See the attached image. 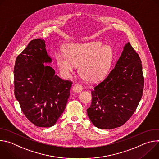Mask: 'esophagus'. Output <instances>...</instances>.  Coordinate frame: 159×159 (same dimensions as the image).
<instances>
[{"label":"esophagus","mask_w":159,"mask_h":159,"mask_svg":"<svg viewBox=\"0 0 159 159\" xmlns=\"http://www.w3.org/2000/svg\"><path fill=\"white\" fill-rule=\"evenodd\" d=\"M82 89H83V88H82V85H80V84H78L74 85L72 88L73 91L75 93H80L82 91Z\"/></svg>","instance_id":"1"}]
</instances>
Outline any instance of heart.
<instances>
[{
  "mask_svg": "<svg viewBox=\"0 0 159 159\" xmlns=\"http://www.w3.org/2000/svg\"><path fill=\"white\" fill-rule=\"evenodd\" d=\"M65 52H58L56 60L65 77H69L79 65V73L86 81L98 82L108 74L114 58V52L109 45L100 41L70 43Z\"/></svg>",
  "mask_w": 159,
  "mask_h": 159,
  "instance_id": "obj_1",
  "label": "heart"
}]
</instances>
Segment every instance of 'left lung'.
Returning <instances> with one entry per match:
<instances>
[{
	"label": "left lung",
	"mask_w": 159,
	"mask_h": 159,
	"mask_svg": "<svg viewBox=\"0 0 159 159\" xmlns=\"http://www.w3.org/2000/svg\"><path fill=\"white\" fill-rule=\"evenodd\" d=\"M143 86L140 58L128 42L114 69L91 92V105L87 109L89 118L100 129L122 126L137 109Z\"/></svg>",
	"instance_id": "obj_1"
}]
</instances>
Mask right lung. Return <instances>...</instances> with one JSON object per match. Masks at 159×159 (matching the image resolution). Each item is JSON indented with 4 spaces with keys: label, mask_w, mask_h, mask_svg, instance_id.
I'll return each instance as SVG.
<instances>
[{
    "label": "right lung",
    "mask_w": 159,
    "mask_h": 159,
    "mask_svg": "<svg viewBox=\"0 0 159 159\" xmlns=\"http://www.w3.org/2000/svg\"><path fill=\"white\" fill-rule=\"evenodd\" d=\"M52 62L44 39L31 41L15 62V97L26 117L38 127H51L57 123L72 84L55 75L52 67L46 65Z\"/></svg>",
    "instance_id": "obj_1"
}]
</instances>
